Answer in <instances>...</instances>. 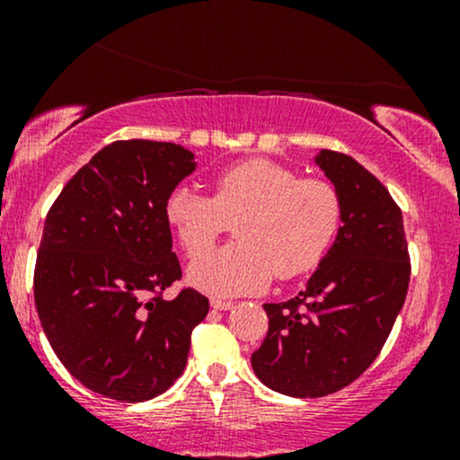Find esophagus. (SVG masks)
Listing matches in <instances>:
<instances>
[{
    "label": "esophagus",
    "instance_id": "obj_1",
    "mask_svg": "<svg viewBox=\"0 0 460 460\" xmlns=\"http://www.w3.org/2000/svg\"><path fill=\"white\" fill-rule=\"evenodd\" d=\"M212 309H216V311H229V309H234V303H231V300H212Z\"/></svg>",
    "mask_w": 460,
    "mask_h": 460
}]
</instances>
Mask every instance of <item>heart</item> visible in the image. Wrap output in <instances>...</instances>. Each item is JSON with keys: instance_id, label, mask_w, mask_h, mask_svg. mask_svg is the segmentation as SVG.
Segmentation results:
<instances>
[{"instance_id": "heart-1", "label": "heart", "mask_w": 460, "mask_h": 460, "mask_svg": "<svg viewBox=\"0 0 460 460\" xmlns=\"http://www.w3.org/2000/svg\"><path fill=\"white\" fill-rule=\"evenodd\" d=\"M164 216L190 257L213 245L231 219L240 243L190 263L188 281L209 296L263 292L274 274L294 279L314 270L341 225V197L326 179H303L272 160L229 166L214 181V197L179 188Z\"/></svg>"}]
</instances>
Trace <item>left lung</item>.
Here are the masks:
<instances>
[{
  "instance_id": "obj_1",
  "label": "left lung",
  "mask_w": 460,
  "mask_h": 460,
  "mask_svg": "<svg viewBox=\"0 0 460 460\" xmlns=\"http://www.w3.org/2000/svg\"><path fill=\"white\" fill-rule=\"evenodd\" d=\"M315 166L341 197V226L307 288L266 303L268 335L252 352L257 378L292 398L344 389L378 357L409 289L402 212L372 172L320 149Z\"/></svg>"
}]
</instances>
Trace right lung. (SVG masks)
<instances>
[{
    "mask_svg": "<svg viewBox=\"0 0 460 460\" xmlns=\"http://www.w3.org/2000/svg\"><path fill=\"white\" fill-rule=\"evenodd\" d=\"M197 162L172 142L119 140L62 188L45 218L34 300L51 348L84 387L145 402L181 376L209 311L197 289L149 298L181 277L166 199Z\"/></svg>",
    "mask_w": 460,
    "mask_h": 460,
    "instance_id": "obj_1",
    "label": "right lung"
}]
</instances>
